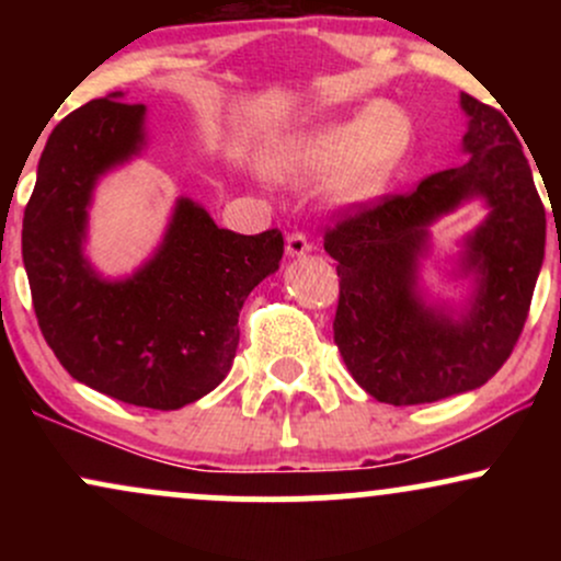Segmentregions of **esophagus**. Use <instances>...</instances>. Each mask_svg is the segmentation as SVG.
Returning a JSON list of instances; mask_svg holds the SVG:
<instances>
[{
	"label": "esophagus",
	"mask_w": 561,
	"mask_h": 561,
	"mask_svg": "<svg viewBox=\"0 0 561 561\" xmlns=\"http://www.w3.org/2000/svg\"><path fill=\"white\" fill-rule=\"evenodd\" d=\"M311 253V242H308L306 234H300V231H293V234H287V255L289 259H300V255Z\"/></svg>",
	"instance_id": "34e87169"
}]
</instances>
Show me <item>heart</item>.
<instances>
[{
	"label": "heart",
	"mask_w": 561,
	"mask_h": 561,
	"mask_svg": "<svg viewBox=\"0 0 561 561\" xmlns=\"http://www.w3.org/2000/svg\"><path fill=\"white\" fill-rule=\"evenodd\" d=\"M409 145V115L390 102H375L295 134L268 158V173L285 182H313L337 170L330 184L332 203L364 205L382 195Z\"/></svg>",
	"instance_id": "1"
}]
</instances>
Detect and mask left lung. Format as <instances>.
Listing matches in <instances>:
<instances>
[{"instance_id":"left-lung-1","label":"left lung","mask_w":561,"mask_h":561,"mask_svg":"<svg viewBox=\"0 0 561 561\" xmlns=\"http://www.w3.org/2000/svg\"><path fill=\"white\" fill-rule=\"evenodd\" d=\"M467 163L422 179L409 195L358 205L327 229L337 261L334 343L371 398L433 403L485 385L517 345L546 248V210L504 113L461 94ZM469 198L486 221L466 238L457 273L473 276L465 307L433 304L419 285L428 227Z\"/></svg>"}]
</instances>
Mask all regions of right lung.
I'll return each mask as SVG.
<instances>
[{"label": "right lung", "mask_w": 561, "mask_h": 561, "mask_svg": "<svg viewBox=\"0 0 561 561\" xmlns=\"http://www.w3.org/2000/svg\"><path fill=\"white\" fill-rule=\"evenodd\" d=\"M121 96L87 102L49 134L25 205L23 263L38 327L70 377L115 401L173 411L229 375L242 302L279 268L285 240L276 229H218L203 205L179 197L137 272L96 274L83 255L94 186L147 141L145 105Z\"/></svg>", "instance_id": "add662e5"}]
</instances>
